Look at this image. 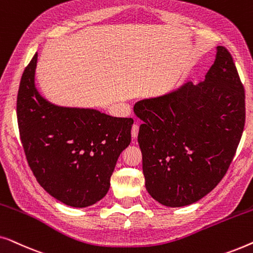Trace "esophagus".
<instances>
[{
    "label": "esophagus",
    "instance_id": "34e87169",
    "mask_svg": "<svg viewBox=\"0 0 253 253\" xmlns=\"http://www.w3.org/2000/svg\"><path fill=\"white\" fill-rule=\"evenodd\" d=\"M138 131H139V126H138V123L136 122L132 126V129H131V137H132L133 139H136L138 137Z\"/></svg>",
    "mask_w": 253,
    "mask_h": 253
}]
</instances>
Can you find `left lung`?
<instances>
[{"instance_id": "obj_1", "label": "left lung", "mask_w": 253, "mask_h": 253, "mask_svg": "<svg viewBox=\"0 0 253 253\" xmlns=\"http://www.w3.org/2000/svg\"><path fill=\"white\" fill-rule=\"evenodd\" d=\"M147 192L167 207L198 202L229 168L245 122V94L228 50L197 85L185 83L133 107Z\"/></svg>"}]
</instances>
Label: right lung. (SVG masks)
<instances>
[{
	"label": "right lung",
	"instance_id": "1",
	"mask_svg": "<svg viewBox=\"0 0 253 253\" xmlns=\"http://www.w3.org/2000/svg\"><path fill=\"white\" fill-rule=\"evenodd\" d=\"M38 54L20 79L17 120L27 162L39 184L71 207L91 206L108 192L117 159L130 145L132 119L58 106L36 85Z\"/></svg>",
	"mask_w": 253,
	"mask_h": 253
}]
</instances>
